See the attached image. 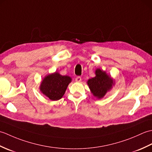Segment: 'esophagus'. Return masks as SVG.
<instances>
[{"mask_svg":"<svg viewBox=\"0 0 152 152\" xmlns=\"http://www.w3.org/2000/svg\"><path fill=\"white\" fill-rule=\"evenodd\" d=\"M75 80H76V81L77 82H81V80H82L81 77H80V76H77L76 78V79H75Z\"/></svg>","mask_w":152,"mask_h":152,"instance_id":"obj_1","label":"esophagus"}]
</instances>
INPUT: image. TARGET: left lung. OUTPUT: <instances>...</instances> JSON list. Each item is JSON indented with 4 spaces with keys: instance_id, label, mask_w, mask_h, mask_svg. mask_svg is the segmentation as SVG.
<instances>
[{
    "instance_id": "1",
    "label": "left lung",
    "mask_w": 152,
    "mask_h": 152,
    "mask_svg": "<svg viewBox=\"0 0 152 152\" xmlns=\"http://www.w3.org/2000/svg\"><path fill=\"white\" fill-rule=\"evenodd\" d=\"M95 75L94 78L88 80V85L93 96L101 99L111 89L112 86L114 85V82L106 72L100 69L95 70Z\"/></svg>"
}]
</instances>
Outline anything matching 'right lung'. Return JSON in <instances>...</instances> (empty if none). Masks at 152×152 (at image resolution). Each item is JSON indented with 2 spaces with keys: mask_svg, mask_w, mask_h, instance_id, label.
Listing matches in <instances>:
<instances>
[{
  "mask_svg": "<svg viewBox=\"0 0 152 152\" xmlns=\"http://www.w3.org/2000/svg\"><path fill=\"white\" fill-rule=\"evenodd\" d=\"M71 81L70 77L56 72L43 79L40 86V91L51 101H57L62 98Z\"/></svg>",
  "mask_w": 152,
  "mask_h": 152,
  "instance_id": "obj_1",
  "label": "right lung"
}]
</instances>
